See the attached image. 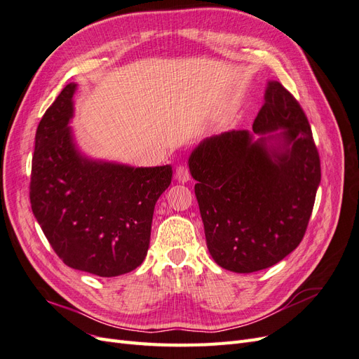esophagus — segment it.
<instances>
[{
    "label": "esophagus",
    "instance_id": "1",
    "mask_svg": "<svg viewBox=\"0 0 359 359\" xmlns=\"http://www.w3.org/2000/svg\"><path fill=\"white\" fill-rule=\"evenodd\" d=\"M175 180L178 182H182V184L190 181V170H189V168L184 166V165H180L177 168V170H175Z\"/></svg>",
    "mask_w": 359,
    "mask_h": 359
}]
</instances>
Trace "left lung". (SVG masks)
<instances>
[{"label": "left lung", "instance_id": "1", "mask_svg": "<svg viewBox=\"0 0 359 359\" xmlns=\"http://www.w3.org/2000/svg\"><path fill=\"white\" fill-rule=\"evenodd\" d=\"M189 168L215 264L255 273L299 245L320 184V158L306 114L280 82H268L253 132L205 139Z\"/></svg>", "mask_w": 359, "mask_h": 359}]
</instances>
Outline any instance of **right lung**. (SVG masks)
<instances>
[{
	"label": "right lung",
	"mask_w": 359,
	"mask_h": 359,
	"mask_svg": "<svg viewBox=\"0 0 359 359\" xmlns=\"http://www.w3.org/2000/svg\"><path fill=\"white\" fill-rule=\"evenodd\" d=\"M62 88L36 132L29 201L53 252L73 269L99 277L144 262L160 194L172 166L132 168L83 157L73 142V94Z\"/></svg>",
	"instance_id": "1"
}]
</instances>
